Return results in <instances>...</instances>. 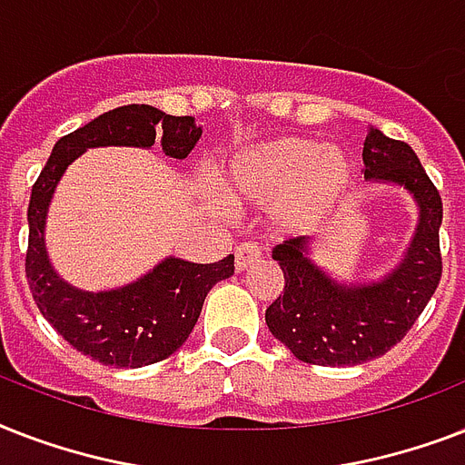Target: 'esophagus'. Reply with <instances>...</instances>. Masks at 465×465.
Segmentation results:
<instances>
[{
	"label": "esophagus",
	"mask_w": 465,
	"mask_h": 465,
	"mask_svg": "<svg viewBox=\"0 0 465 465\" xmlns=\"http://www.w3.org/2000/svg\"><path fill=\"white\" fill-rule=\"evenodd\" d=\"M262 255V248L258 246V243H253V241H243L241 246H236V251H233V265H236V270H246L251 268L255 261H261Z\"/></svg>",
	"instance_id": "34e87169"
}]
</instances>
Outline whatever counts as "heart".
I'll use <instances>...</instances> for the list:
<instances>
[{
    "label": "heart",
    "instance_id": "obj_1",
    "mask_svg": "<svg viewBox=\"0 0 465 465\" xmlns=\"http://www.w3.org/2000/svg\"><path fill=\"white\" fill-rule=\"evenodd\" d=\"M352 178L347 156L304 137H280L243 149L224 171L226 195L248 207H272L284 236L316 232L335 210Z\"/></svg>",
    "mask_w": 465,
    "mask_h": 465
}]
</instances>
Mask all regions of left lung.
Instances as JSON below:
<instances>
[{
    "label": "left lung",
    "mask_w": 465,
    "mask_h": 465,
    "mask_svg": "<svg viewBox=\"0 0 465 465\" xmlns=\"http://www.w3.org/2000/svg\"><path fill=\"white\" fill-rule=\"evenodd\" d=\"M364 178L401 185L418 203V229L403 261L381 280L345 284L311 261L313 239L280 243L272 258L284 292L265 311V323L306 364L350 367L376 360L405 338L441 280V197L418 154L405 142L369 127Z\"/></svg>",
    "instance_id": "1"
}]
</instances>
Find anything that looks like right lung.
<instances>
[{"label":"right lung","instance_id":"obj_1","mask_svg":"<svg viewBox=\"0 0 465 465\" xmlns=\"http://www.w3.org/2000/svg\"><path fill=\"white\" fill-rule=\"evenodd\" d=\"M200 137L203 127L190 115H166L144 104L123 105L57 140L33 185L25 251L28 287L47 323L91 360L137 369L171 357L195 328L207 292L233 275V255L207 265L171 255L137 282L118 290H76L54 272L45 251V217L54 188L86 149H152L159 140L166 156L185 159Z\"/></svg>","mask_w":465,"mask_h":465}]
</instances>
